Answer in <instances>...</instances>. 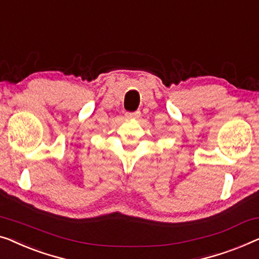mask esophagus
Returning <instances> with one entry per match:
<instances>
[{
	"label": "esophagus",
	"mask_w": 259,
	"mask_h": 259,
	"mask_svg": "<svg viewBox=\"0 0 259 259\" xmlns=\"http://www.w3.org/2000/svg\"><path fill=\"white\" fill-rule=\"evenodd\" d=\"M140 111H136V112H126L125 115L127 118H139L140 117Z\"/></svg>",
	"instance_id": "1"
}]
</instances>
